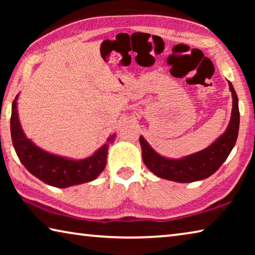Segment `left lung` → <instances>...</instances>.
Wrapping results in <instances>:
<instances>
[{
	"label": "left lung",
	"mask_w": 255,
	"mask_h": 255,
	"mask_svg": "<svg viewBox=\"0 0 255 255\" xmlns=\"http://www.w3.org/2000/svg\"><path fill=\"white\" fill-rule=\"evenodd\" d=\"M228 84L233 96V110L230 125L224 135L206 149L180 159L161 156L140 136L143 161L149 171L162 179L187 183L209 178L222 166L234 147L240 128L239 99L231 82Z\"/></svg>",
	"instance_id": "left-lung-1"
}]
</instances>
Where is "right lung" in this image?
Segmentation results:
<instances>
[{"label":"right lung","mask_w":255,"mask_h":255,"mask_svg":"<svg viewBox=\"0 0 255 255\" xmlns=\"http://www.w3.org/2000/svg\"><path fill=\"white\" fill-rule=\"evenodd\" d=\"M16 100L18 96L12 103L10 122L12 143L21 163L32 175L46 184L57 188H66L74 184L90 182L97 179L98 175L105 170L109 148L108 144L103 145L92 156L81 161L56 156L34 145L25 137L21 128L16 111ZM115 138L116 135L114 133L109 137L108 141L112 143Z\"/></svg>","instance_id":"1"}]
</instances>
